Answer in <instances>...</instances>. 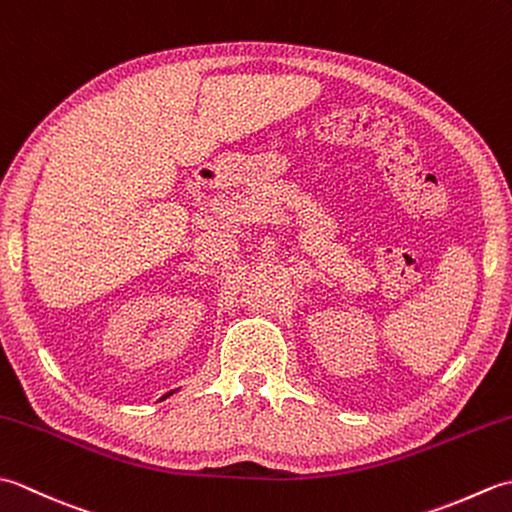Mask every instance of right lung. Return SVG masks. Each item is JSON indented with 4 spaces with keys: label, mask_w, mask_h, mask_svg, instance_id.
<instances>
[{
    "label": "right lung",
    "mask_w": 512,
    "mask_h": 512,
    "mask_svg": "<svg viewBox=\"0 0 512 512\" xmlns=\"http://www.w3.org/2000/svg\"><path fill=\"white\" fill-rule=\"evenodd\" d=\"M171 394H173V391H169V394H165V396H162V398H160V400H165V398H169V396H171Z\"/></svg>",
    "instance_id": "right-lung-1"
}]
</instances>
